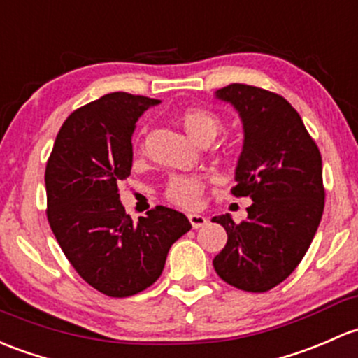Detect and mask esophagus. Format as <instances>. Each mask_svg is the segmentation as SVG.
Wrapping results in <instances>:
<instances>
[{
	"instance_id": "esophagus-1",
	"label": "esophagus",
	"mask_w": 358,
	"mask_h": 358,
	"mask_svg": "<svg viewBox=\"0 0 358 358\" xmlns=\"http://www.w3.org/2000/svg\"><path fill=\"white\" fill-rule=\"evenodd\" d=\"M189 221L192 228L197 229V228H202L206 223H208V217L202 216V214H189Z\"/></svg>"
}]
</instances>
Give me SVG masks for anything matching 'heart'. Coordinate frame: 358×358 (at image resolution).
Listing matches in <instances>:
<instances>
[{"label":"heart","instance_id":"obj_1","mask_svg":"<svg viewBox=\"0 0 358 358\" xmlns=\"http://www.w3.org/2000/svg\"><path fill=\"white\" fill-rule=\"evenodd\" d=\"M182 125L194 141L199 144H209L221 130H223V118L217 113L206 110V108H189L182 115ZM141 131L137 138V144L142 145ZM204 180L201 176L194 175H175L168 182L164 195L171 204L180 206V208H194L197 206L202 192H204Z\"/></svg>","mask_w":358,"mask_h":358}]
</instances>
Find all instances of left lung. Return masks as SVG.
<instances>
[{
  "label": "left lung",
  "mask_w": 358,
  "mask_h": 358,
  "mask_svg": "<svg viewBox=\"0 0 358 358\" xmlns=\"http://www.w3.org/2000/svg\"><path fill=\"white\" fill-rule=\"evenodd\" d=\"M240 113L243 150L235 197H250L247 220L214 216L228 242L214 257L217 276L243 292L262 293L285 281L310 247L324 210L322 159L302 118L283 96L245 84L216 92Z\"/></svg>",
  "instance_id": "left-lung-1"
}]
</instances>
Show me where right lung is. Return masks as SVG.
<instances>
[{"mask_svg": "<svg viewBox=\"0 0 358 358\" xmlns=\"http://www.w3.org/2000/svg\"><path fill=\"white\" fill-rule=\"evenodd\" d=\"M159 101L111 92L75 110L46 164L48 221L82 280L115 299L149 288L169 247L192 228L185 214L156 206L137 223L120 202L130 175L135 122Z\"/></svg>", "mask_w": 358, "mask_h": 358, "instance_id": "add662e5", "label": "right lung"}]
</instances>
